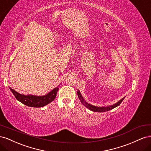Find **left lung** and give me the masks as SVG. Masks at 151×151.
Listing matches in <instances>:
<instances>
[{
    "label": "left lung",
    "instance_id": "left-lung-1",
    "mask_svg": "<svg viewBox=\"0 0 151 151\" xmlns=\"http://www.w3.org/2000/svg\"><path fill=\"white\" fill-rule=\"evenodd\" d=\"M77 94H78V96L80 99V101L81 102V103L87 107V108H88V109L91 110L92 111H94V112H99V113H101V112H106V111H108L111 109H114V107L118 106L122 102V101H123V99L124 98H123L122 99L120 100L119 102H118L117 103H116V104L112 105V106H107L106 107H97V106H92L91 104H88V103L86 102V101H84L83 98L82 97V96H81V95L80 92V91L78 90V91H77Z\"/></svg>",
    "mask_w": 151,
    "mask_h": 151
}]
</instances>
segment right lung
<instances>
[{"instance_id": "obj_1", "label": "right lung", "mask_w": 151, "mask_h": 151, "mask_svg": "<svg viewBox=\"0 0 151 151\" xmlns=\"http://www.w3.org/2000/svg\"><path fill=\"white\" fill-rule=\"evenodd\" d=\"M9 88L17 100L23 103L24 105L34 107H41L52 102L55 99V97H56L57 92L59 90V88L56 87L54 88L48 94L45 95V96H32V95L24 96V95L20 94L18 92H17L14 89L11 88Z\"/></svg>"}]
</instances>
